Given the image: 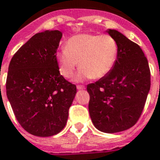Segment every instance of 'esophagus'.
Returning <instances> with one entry per match:
<instances>
[{
    "label": "esophagus",
    "mask_w": 160,
    "mask_h": 160,
    "mask_svg": "<svg viewBox=\"0 0 160 160\" xmlns=\"http://www.w3.org/2000/svg\"><path fill=\"white\" fill-rule=\"evenodd\" d=\"M77 89L78 90H85V86L82 85H77Z\"/></svg>",
    "instance_id": "obj_1"
}]
</instances>
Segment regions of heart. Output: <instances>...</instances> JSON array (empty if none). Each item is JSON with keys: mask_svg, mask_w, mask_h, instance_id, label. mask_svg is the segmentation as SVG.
Listing matches in <instances>:
<instances>
[{"mask_svg": "<svg viewBox=\"0 0 160 160\" xmlns=\"http://www.w3.org/2000/svg\"><path fill=\"white\" fill-rule=\"evenodd\" d=\"M118 57V42L108 34H76L56 53L59 72L66 79L74 76L78 63V80L104 77L115 66Z\"/></svg>", "mask_w": 160, "mask_h": 160, "instance_id": "obj_1", "label": "heart"}]
</instances>
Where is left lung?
<instances>
[{"instance_id": "1", "label": "left lung", "mask_w": 160, "mask_h": 160, "mask_svg": "<svg viewBox=\"0 0 160 160\" xmlns=\"http://www.w3.org/2000/svg\"><path fill=\"white\" fill-rule=\"evenodd\" d=\"M107 32L118 42V60L108 75L87 85L89 112L98 130L115 133L138 121L150 90L151 77L141 48L117 30Z\"/></svg>"}]
</instances>
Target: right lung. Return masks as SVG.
Returning <instances> with one entry per match:
<instances>
[{"label":"right lung","mask_w":160,"mask_h":160,"mask_svg":"<svg viewBox=\"0 0 160 160\" xmlns=\"http://www.w3.org/2000/svg\"><path fill=\"white\" fill-rule=\"evenodd\" d=\"M58 30L32 36L13 55L7 73V96L18 122L38 137L58 133L66 125L76 85L59 73Z\"/></svg>","instance_id":"add662e5"}]
</instances>
